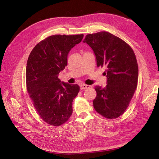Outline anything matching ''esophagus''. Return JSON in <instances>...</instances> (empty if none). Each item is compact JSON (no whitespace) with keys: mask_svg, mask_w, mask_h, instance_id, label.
<instances>
[{"mask_svg":"<svg viewBox=\"0 0 159 159\" xmlns=\"http://www.w3.org/2000/svg\"><path fill=\"white\" fill-rule=\"evenodd\" d=\"M80 87V89H86L89 88L91 86L89 85H86V84H81Z\"/></svg>","mask_w":159,"mask_h":159,"instance_id":"1","label":"esophagus"}]
</instances>
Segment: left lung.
I'll return each instance as SVG.
<instances>
[{"label": "left lung", "mask_w": 159, "mask_h": 159, "mask_svg": "<svg viewBox=\"0 0 159 159\" xmlns=\"http://www.w3.org/2000/svg\"><path fill=\"white\" fill-rule=\"evenodd\" d=\"M93 50L97 66L106 68L107 85L95 86L93 107L108 119H115L128 107L137 88L138 65L132 48L120 38L102 31L86 35L83 41Z\"/></svg>", "instance_id": "left-lung-1"}]
</instances>
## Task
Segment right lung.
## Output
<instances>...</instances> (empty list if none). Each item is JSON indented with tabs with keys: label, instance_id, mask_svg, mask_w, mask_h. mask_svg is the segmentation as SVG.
Masks as SVG:
<instances>
[{
	"label": "right lung",
	"instance_id": "obj_1",
	"mask_svg": "<svg viewBox=\"0 0 159 159\" xmlns=\"http://www.w3.org/2000/svg\"><path fill=\"white\" fill-rule=\"evenodd\" d=\"M84 34L53 35L31 51L26 66V86L36 111L45 122L57 126L72 114V102L80 90L77 84L61 82L58 74L67 66L71 49Z\"/></svg>",
	"mask_w": 159,
	"mask_h": 159
}]
</instances>
